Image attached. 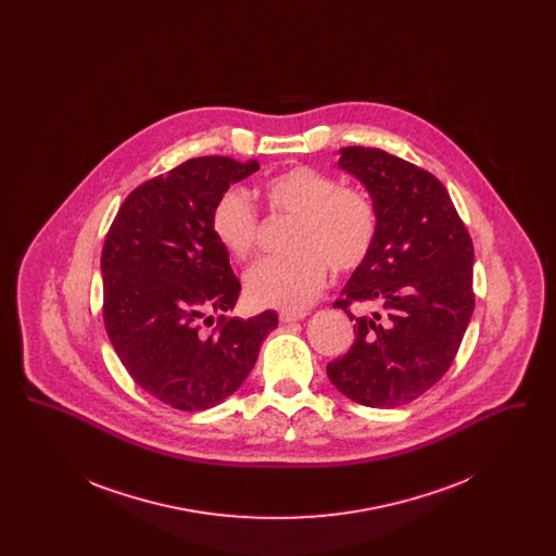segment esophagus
<instances>
[{"label": "esophagus", "mask_w": 556, "mask_h": 556, "mask_svg": "<svg viewBox=\"0 0 556 556\" xmlns=\"http://www.w3.org/2000/svg\"><path fill=\"white\" fill-rule=\"evenodd\" d=\"M302 318H306V313H293V311H283L281 315H279V320L281 323H295V320H302Z\"/></svg>", "instance_id": "1"}]
</instances>
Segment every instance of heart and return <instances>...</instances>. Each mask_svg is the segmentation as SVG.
Masks as SVG:
<instances>
[{
    "label": "heart",
    "mask_w": 556,
    "mask_h": 556,
    "mask_svg": "<svg viewBox=\"0 0 556 556\" xmlns=\"http://www.w3.org/2000/svg\"><path fill=\"white\" fill-rule=\"evenodd\" d=\"M270 214H288L291 225L286 256H270L245 275L252 304L281 311H302L317 300L329 277V266L352 273L372 252L379 216L369 195L344 187L336 177L311 166H291L263 186ZM214 238L236 258L254 254L261 218L241 187L225 189L211 214Z\"/></svg>",
    "instance_id": "b5f03b06"
}]
</instances>
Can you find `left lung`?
<instances>
[{
    "label": "left lung",
    "instance_id": "8db88e82",
    "mask_svg": "<svg viewBox=\"0 0 556 556\" xmlns=\"http://www.w3.org/2000/svg\"><path fill=\"white\" fill-rule=\"evenodd\" d=\"M340 154V168L369 191L379 231L333 304L356 320V340L327 375L350 400L394 408L435 386L458 352L476 306L473 243L431 173L377 148ZM352 301L380 311L356 318Z\"/></svg>",
    "mask_w": 556,
    "mask_h": 556
}]
</instances>
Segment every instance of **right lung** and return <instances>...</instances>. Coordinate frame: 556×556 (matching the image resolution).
<instances>
[{
    "instance_id": "obj_1",
    "label": "right lung",
    "mask_w": 556,
    "mask_h": 556,
    "mask_svg": "<svg viewBox=\"0 0 556 556\" xmlns=\"http://www.w3.org/2000/svg\"><path fill=\"white\" fill-rule=\"evenodd\" d=\"M258 160L191 159L127 195L102 252L104 325L135 383L177 410H206L236 394L277 313L227 318L239 279L214 238L218 195ZM219 315V325H203Z\"/></svg>"
}]
</instances>
